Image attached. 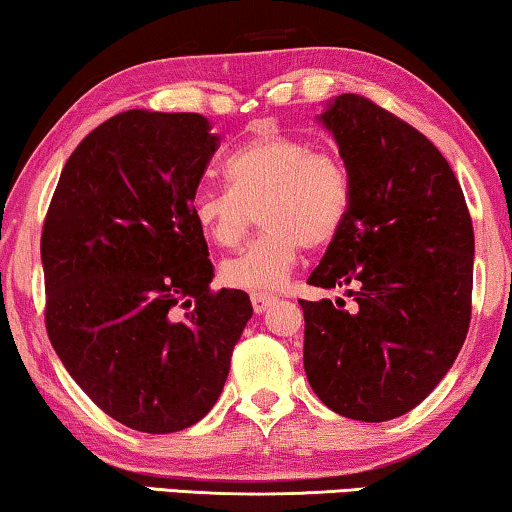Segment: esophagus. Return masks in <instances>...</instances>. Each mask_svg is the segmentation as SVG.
<instances>
[{"mask_svg":"<svg viewBox=\"0 0 512 512\" xmlns=\"http://www.w3.org/2000/svg\"><path fill=\"white\" fill-rule=\"evenodd\" d=\"M275 296H270V293H251V305H254V310L261 314L268 310V307L275 303Z\"/></svg>","mask_w":512,"mask_h":512,"instance_id":"obj_1","label":"esophagus"}]
</instances>
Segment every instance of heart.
Instances as JSON below:
<instances>
[{
  "instance_id": "1",
  "label": "heart",
  "mask_w": 512,
  "mask_h": 512,
  "mask_svg": "<svg viewBox=\"0 0 512 512\" xmlns=\"http://www.w3.org/2000/svg\"><path fill=\"white\" fill-rule=\"evenodd\" d=\"M228 186H200L191 214L216 247L233 249L261 209L263 235L221 265L233 289L272 291L296 268L300 249H319L338 235L352 184L345 165L298 137L265 132L226 160Z\"/></svg>"
}]
</instances>
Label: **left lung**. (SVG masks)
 I'll return each mask as SVG.
<instances>
[{
  "label": "left lung",
  "mask_w": 512,
  "mask_h": 512,
  "mask_svg": "<svg viewBox=\"0 0 512 512\" xmlns=\"http://www.w3.org/2000/svg\"><path fill=\"white\" fill-rule=\"evenodd\" d=\"M345 160L347 219L307 284L349 286L300 300L314 394L342 417L387 422L452 368L473 293V221L452 167L410 123L345 93L321 114Z\"/></svg>",
  "instance_id": "8db88e82"
}]
</instances>
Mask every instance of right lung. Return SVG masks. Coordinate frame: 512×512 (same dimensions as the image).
<instances>
[{
	"mask_svg": "<svg viewBox=\"0 0 512 512\" xmlns=\"http://www.w3.org/2000/svg\"><path fill=\"white\" fill-rule=\"evenodd\" d=\"M216 149L205 116L123 111L76 146L48 205V340L90 401L135 431L200 422L254 312L244 291H212L191 214Z\"/></svg>",
	"mask_w": 512,
	"mask_h": 512,
	"instance_id": "right-lung-1",
	"label": "right lung"
}]
</instances>
